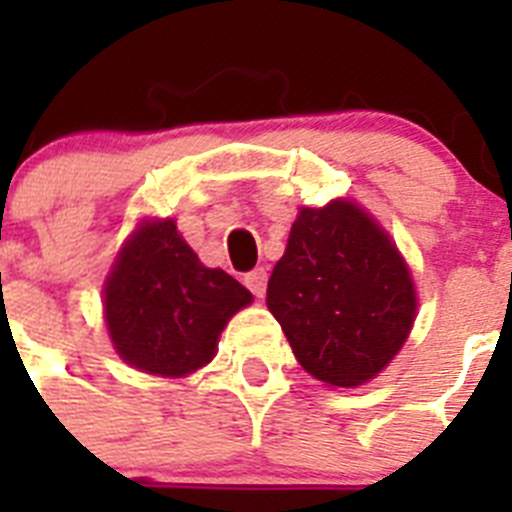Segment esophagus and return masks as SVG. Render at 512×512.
Listing matches in <instances>:
<instances>
[{"instance_id":"1","label":"esophagus","mask_w":512,"mask_h":512,"mask_svg":"<svg viewBox=\"0 0 512 512\" xmlns=\"http://www.w3.org/2000/svg\"><path fill=\"white\" fill-rule=\"evenodd\" d=\"M243 282H246V287L251 289L253 295L264 297L266 282H269V274H266V269H253V271H248L246 277H243Z\"/></svg>"}]
</instances>
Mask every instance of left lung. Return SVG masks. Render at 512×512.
I'll list each match as a JSON object with an SVG mask.
<instances>
[{
    "label": "left lung",
    "mask_w": 512,
    "mask_h": 512,
    "mask_svg": "<svg viewBox=\"0 0 512 512\" xmlns=\"http://www.w3.org/2000/svg\"><path fill=\"white\" fill-rule=\"evenodd\" d=\"M266 305L307 374L330 387L377 377L408 341L418 297L392 238L348 200L302 207Z\"/></svg>",
    "instance_id": "8db88e82"
}]
</instances>
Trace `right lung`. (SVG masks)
<instances>
[{"label": "right lung", "instance_id": "obj_1", "mask_svg": "<svg viewBox=\"0 0 512 512\" xmlns=\"http://www.w3.org/2000/svg\"><path fill=\"white\" fill-rule=\"evenodd\" d=\"M102 295L120 359L156 377H187L210 364L228 320L253 302L241 282L197 259L171 217L133 230Z\"/></svg>", "mask_w": 512, "mask_h": 512}]
</instances>
